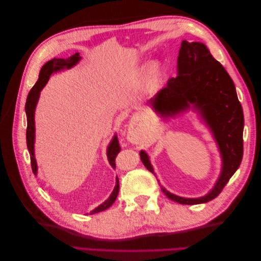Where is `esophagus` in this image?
I'll return each instance as SVG.
<instances>
[{
	"mask_svg": "<svg viewBox=\"0 0 261 261\" xmlns=\"http://www.w3.org/2000/svg\"><path fill=\"white\" fill-rule=\"evenodd\" d=\"M128 139L133 144H139L141 139H143V137H141V135L137 132V129L134 128V126H133V127H130L128 129Z\"/></svg>",
	"mask_w": 261,
	"mask_h": 261,
	"instance_id": "obj_1",
	"label": "esophagus"
}]
</instances>
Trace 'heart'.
Returning <instances> with one entry per match:
<instances>
[{
  "label": "heart",
  "instance_id": "obj_1",
  "mask_svg": "<svg viewBox=\"0 0 261 261\" xmlns=\"http://www.w3.org/2000/svg\"><path fill=\"white\" fill-rule=\"evenodd\" d=\"M162 74V65L160 62H152L151 64L148 66L147 73H146V85L148 88H153L161 78Z\"/></svg>",
  "mask_w": 261,
  "mask_h": 261
}]
</instances>
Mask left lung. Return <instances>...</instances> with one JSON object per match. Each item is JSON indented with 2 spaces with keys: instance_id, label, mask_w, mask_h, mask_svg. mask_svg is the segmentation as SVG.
<instances>
[{
  "instance_id": "8db88e82",
  "label": "left lung",
  "mask_w": 261,
  "mask_h": 261,
  "mask_svg": "<svg viewBox=\"0 0 261 261\" xmlns=\"http://www.w3.org/2000/svg\"><path fill=\"white\" fill-rule=\"evenodd\" d=\"M149 106L163 120L194 110L210 129L222 160L220 175L211 191L202 197L185 198L161 191L173 201L181 204L208 202L221 193L239 169L243 158V109L234 83L225 68L212 57L202 42L183 40L177 58V76L149 100ZM140 159L155 174L149 155L141 150Z\"/></svg>"
}]
</instances>
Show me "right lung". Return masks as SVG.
<instances>
[{"label": "right lung", "instance_id": "add662e5", "mask_svg": "<svg viewBox=\"0 0 261 261\" xmlns=\"http://www.w3.org/2000/svg\"><path fill=\"white\" fill-rule=\"evenodd\" d=\"M82 60V57L80 53H75L72 57L67 59H52L49 62H46L45 64L41 67L40 73H39V78L35 86L31 88V90L28 93L26 106H25V111L27 115V132H26V139H27V148L30 154V161H31V169H33L34 174L37 175L38 167H37V161L35 158V139H36V126H35V111L36 107L38 103L39 97H40V92L43 89L45 84L49 82V78L53 73L60 72L63 69H69L74 67L78 62ZM121 151L120 144H118V140L116 135L113 136L112 140L110 141V144L107 149V155L109 163L111 164V167L115 169V158L117 153ZM118 191H120V184H118V177H116V183L113 192L110 195L109 198L102 202L97 208H94L92 211H90V215L93 213H98L100 211L107 210L113 204L115 201L116 197L118 195Z\"/></svg>", "mask_w": 261, "mask_h": 261}]
</instances>
